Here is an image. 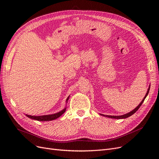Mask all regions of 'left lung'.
Returning <instances> with one entry per match:
<instances>
[{
	"label": "left lung",
	"mask_w": 159,
	"mask_h": 159,
	"mask_svg": "<svg viewBox=\"0 0 159 159\" xmlns=\"http://www.w3.org/2000/svg\"><path fill=\"white\" fill-rule=\"evenodd\" d=\"M150 86H151V85H149V87H148V90H147V93H146L145 97H144V98L143 99V100L141 101V102L139 104V105H138V106H137V107H135L133 110H132L131 111H130V112H129V113H126V114H124V115H118V116H114V115H103V114H100V115H103V116L106 117L111 118V119H126V118H127V117H130V116H131V115H133L134 113H135V112L137 111L139 109V108L141 107V105L143 104L144 101H145L146 97H147L148 93V92H149V89H150Z\"/></svg>",
	"instance_id": "8db88e82"
}]
</instances>
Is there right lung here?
Returning a JSON list of instances; mask_svg holds the SVG:
<instances>
[{"instance_id":"obj_1","label":"right lung","mask_w":159,"mask_h":159,"mask_svg":"<svg viewBox=\"0 0 159 159\" xmlns=\"http://www.w3.org/2000/svg\"><path fill=\"white\" fill-rule=\"evenodd\" d=\"M70 98V96H68V98L66 99V103H68V101ZM66 110V107H64L62 110H61L60 111L54 113V114H51V115H40V116H34V115H26L29 117L30 119H34V120H36V121H52V120L56 119L58 117H60L61 115L63 114Z\"/></svg>"}]
</instances>
